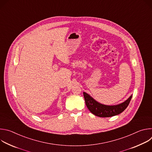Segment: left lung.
<instances>
[{"label": "left lung", "instance_id": "1", "mask_svg": "<svg viewBox=\"0 0 152 152\" xmlns=\"http://www.w3.org/2000/svg\"><path fill=\"white\" fill-rule=\"evenodd\" d=\"M83 96L85 104L90 111L94 115L100 117H110L121 113L128 106L132 99L131 96L121 104L114 106H107L98 103L85 92L83 93Z\"/></svg>", "mask_w": 152, "mask_h": 152}]
</instances>
